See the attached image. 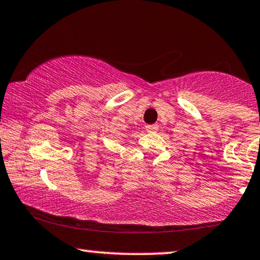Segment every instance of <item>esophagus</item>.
<instances>
[{
	"instance_id": "obj_1",
	"label": "esophagus",
	"mask_w": 260,
	"mask_h": 260,
	"mask_svg": "<svg viewBox=\"0 0 260 260\" xmlns=\"http://www.w3.org/2000/svg\"><path fill=\"white\" fill-rule=\"evenodd\" d=\"M157 129H159V126L156 125V124H153V125H147L146 126V130L148 133H156Z\"/></svg>"
}]
</instances>
